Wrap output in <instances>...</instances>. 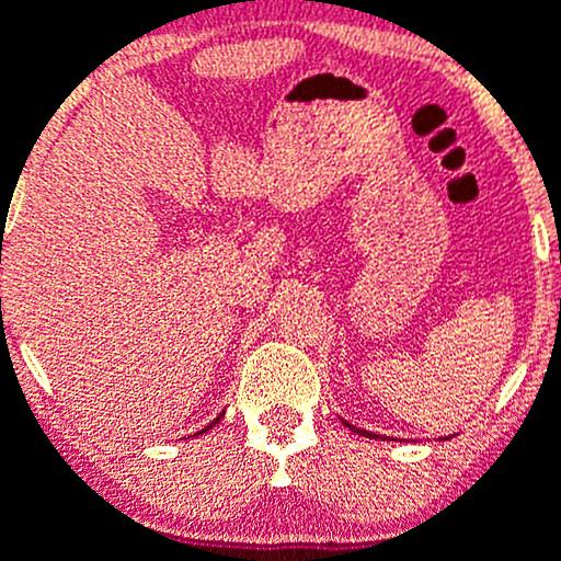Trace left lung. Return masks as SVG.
<instances>
[{"label": "left lung", "mask_w": 561, "mask_h": 561, "mask_svg": "<svg viewBox=\"0 0 561 561\" xmlns=\"http://www.w3.org/2000/svg\"><path fill=\"white\" fill-rule=\"evenodd\" d=\"M358 433H364V431H358Z\"/></svg>", "instance_id": "8db88e82"}]
</instances>
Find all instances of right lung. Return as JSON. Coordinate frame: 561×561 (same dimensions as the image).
<instances>
[{
  "mask_svg": "<svg viewBox=\"0 0 561 561\" xmlns=\"http://www.w3.org/2000/svg\"><path fill=\"white\" fill-rule=\"evenodd\" d=\"M221 419V416H219ZM219 419H216V422H219ZM216 422H214V425H216ZM205 431H208V427H205ZM205 431H199V433H205Z\"/></svg>",
  "mask_w": 561,
  "mask_h": 561,
  "instance_id": "add662e5",
  "label": "right lung"
}]
</instances>
